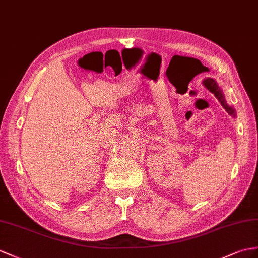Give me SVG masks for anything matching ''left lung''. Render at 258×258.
I'll return each instance as SVG.
<instances>
[{"label": "left lung", "mask_w": 258, "mask_h": 258, "mask_svg": "<svg viewBox=\"0 0 258 258\" xmlns=\"http://www.w3.org/2000/svg\"><path fill=\"white\" fill-rule=\"evenodd\" d=\"M203 83L212 94H215V96L218 98L219 102L221 103V105L223 106V108L228 111V114H230L232 116H235L234 109L232 108V107H230V106L227 104V102H225L223 92H222L221 89H220L219 85L217 84V82L213 80V79H209L208 78V79H205Z\"/></svg>", "instance_id": "left-lung-1"}]
</instances>
